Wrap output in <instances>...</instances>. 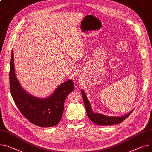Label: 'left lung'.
Instances as JSON below:
<instances>
[{"instance_id":"1","label":"left lung","mask_w":152,"mask_h":152,"mask_svg":"<svg viewBox=\"0 0 152 152\" xmlns=\"http://www.w3.org/2000/svg\"><path fill=\"white\" fill-rule=\"evenodd\" d=\"M81 95H82L83 99L84 101L85 106L86 108V111L87 113V115L88 118L90 119L91 121L94 123L100 125H115L118 124L124 121L126 118L129 116L130 114L133 112V110H132L129 113L127 114L122 115V116H108L102 114L100 113H96L93 112L92 110V107L91 106V104L87 99L85 92L81 89Z\"/></svg>"}]
</instances>
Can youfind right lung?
Masks as SVG:
<instances>
[{"mask_svg": "<svg viewBox=\"0 0 152 152\" xmlns=\"http://www.w3.org/2000/svg\"><path fill=\"white\" fill-rule=\"evenodd\" d=\"M9 76L11 94L19 111L28 121L41 127H51L60 122L66 98L74 89L72 80H68L60 85L46 98L31 95L22 88L16 77L13 50Z\"/></svg>", "mask_w": 152, "mask_h": 152, "instance_id": "right-lung-1", "label": "right lung"}]
</instances>
